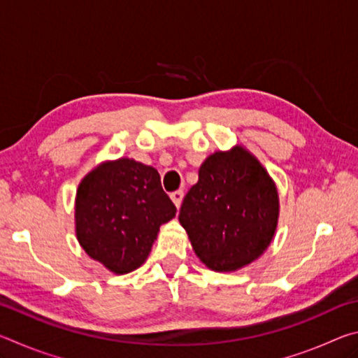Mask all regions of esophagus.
I'll return each mask as SVG.
<instances>
[{"label":"esophagus","instance_id":"34e87169","mask_svg":"<svg viewBox=\"0 0 358 358\" xmlns=\"http://www.w3.org/2000/svg\"><path fill=\"white\" fill-rule=\"evenodd\" d=\"M183 197H185V192L181 191V189H178V191H175V192L171 194L172 202L175 203V207H177V208H180V205H181V201H183Z\"/></svg>","mask_w":358,"mask_h":358}]
</instances>
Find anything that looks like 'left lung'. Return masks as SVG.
Returning a JSON list of instances; mask_svg holds the SVG:
<instances>
[{
	"mask_svg": "<svg viewBox=\"0 0 358 358\" xmlns=\"http://www.w3.org/2000/svg\"><path fill=\"white\" fill-rule=\"evenodd\" d=\"M280 196L273 178L243 145L215 151L181 203L178 221L196 256L230 273L252 264L273 241Z\"/></svg>",
	"mask_w": 358,
	"mask_h": 358,
	"instance_id": "8db88e82",
	"label": "left lung"
}]
</instances>
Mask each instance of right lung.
<instances>
[{"instance_id": "obj_1", "label": "right lung", "mask_w": 358, "mask_h": 358, "mask_svg": "<svg viewBox=\"0 0 358 358\" xmlns=\"http://www.w3.org/2000/svg\"><path fill=\"white\" fill-rule=\"evenodd\" d=\"M74 208L78 243L113 275L137 270L177 213L156 169L131 157L102 161L85 175Z\"/></svg>"}]
</instances>
